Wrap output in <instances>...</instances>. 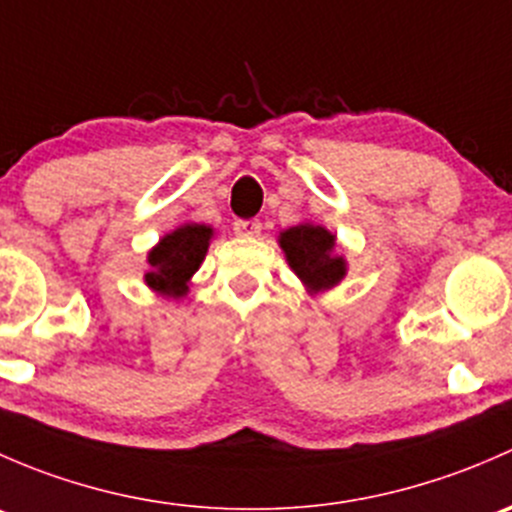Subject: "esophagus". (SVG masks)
Returning a JSON list of instances; mask_svg holds the SVG:
<instances>
[{"label":"esophagus","mask_w":512,"mask_h":512,"mask_svg":"<svg viewBox=\"0 0 512 512\" xmlns=\"http://www.w3.org/2000/svg\"><path fill=\"white\" fill-rule=\"evenodd\" d=\"M262 230L260 220H235V235L240 237H257Z\"/></svg>","instance_id":"1"}]
</instances>
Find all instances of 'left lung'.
Segmentation results:
<instances>
[{
	"label": "left lung",
	"mask_w": 512,
	"mask_h": 512,
	"mask_svg": "<svg viewBox=\"0 0 512 512\" xmlns=\"http://www.w3.org/2000/svg\"><path fill=\"white\" fill-rule=\"evenodd\" d=\"M277 242L285 252L287 265L309 294L334 289L347 277V257L337 250V235L324 225L304 220L282 230Z\"/></svg>",
	"instance_id": "1"
}]
</instances>
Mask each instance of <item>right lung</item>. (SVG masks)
Returning <instances> with one entry per match:
<instances>
[{
  "label": "right lung",
  "instance_id": "1",
  "mask_svg": "<svg viewBox=\"0 0 512 512\" xmlns=\"http://www.w3.org/2000/svg\"><path fill=\"white\" fill-rule=\"evenodd\" d=\"M215 230L210 225L183 223L165 232L148 250V270L143 275L148 289L165 299H180L190 292V280L208 255Z\"/></svg>",
  "mask_w": 512,
  "mask_h": 512
}]
</instances>
